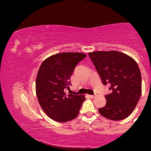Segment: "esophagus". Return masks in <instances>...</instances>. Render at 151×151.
I'll list each match as a JSON object with an SVG mask.
<instances>
[{
  "label": "esophagus",
  "mask_w": 151,
  "mask_h": 151,
  "mask_svg": "<svg viewBox=\"0 0 151 151\" xmlns=\"http://www.w3.org/2000/svg\"><path fill=\"white\" fill-rule=\"evenodd\" d=\"M89 96H90L91 99H93V98H94L95 96H96V94H95V95H89Z\"/></svg>",
  "instance_id": "34e87169"
}]
</instances>
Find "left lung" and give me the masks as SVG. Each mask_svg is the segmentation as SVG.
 <instances>
[{
  "label": "left lung",
  "mask_w": 151,
  "mask_h": 151,
  "mask_svg": "<svg viewBox=\"0 0 151 151\" xmlns=\"http://www.w3.org/2000/svg\"><path fill=\"white\" fill-rule=\"evenodd\" d=\"M103 82L110 85L111 93L105 95L106 105L99 108L101 116L111 120H121L131 115L142 94V76L132 57L115 51L89 52Z\"/></svg>",
  "instance_id": "1"
}]
</instances>
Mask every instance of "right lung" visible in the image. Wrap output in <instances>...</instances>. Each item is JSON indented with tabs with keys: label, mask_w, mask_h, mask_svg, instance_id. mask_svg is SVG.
Here are the masks:
<instances>
[{
	"label": "right lung",
	"mask_w": 151,
	"mask_h": 151,
	"mask_svg": "<svg viewBox=\"0 0 151 151\" xmlns=\"http://www.w3.org/2000/svg\"><path fill=\"white\" fill-rule=\"evenodd\" d=\"M86 57L80 52H61L48 57L40 65L36 77V94L43 111L57 122L76 118L86 100L83 95L64 92L71 86L70 80L76 65Z\"/></svg>",
	"instance_id": "obj_1"
}]
</instances>
